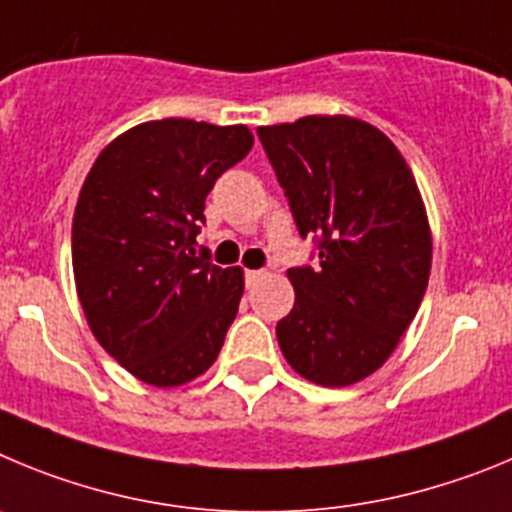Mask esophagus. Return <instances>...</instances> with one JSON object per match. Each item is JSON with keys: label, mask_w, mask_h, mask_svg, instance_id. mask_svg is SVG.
<instances>
[{"label": "esophagus", "mask_w": 512, "mask_h": 512, "mask_svg": "<svg viewBox=\"0 0 512 512\" xmlns=\"http://www.w3.org/2000/svg\"><path fill=\"white\" fill-rule=\"evenodd\" d=\"M262 278H265V270H247L245 273L247 285H255L257 280H262Z\"/></svg>", "instance_id": "1"}]
</instances>
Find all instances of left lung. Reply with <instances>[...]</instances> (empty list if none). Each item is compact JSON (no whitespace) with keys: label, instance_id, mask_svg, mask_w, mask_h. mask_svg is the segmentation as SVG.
Masks as SVG:
<instances>
[{"label":"left lung","instance_id":"1","mask_svg":"<svg viewBox=\"0 0 512 512\" xmlns=\"http://www.w3.org/2000/svg\"><path fill=\"white\" fill-rule=\"evenodd\" d=\"M301 237L319 267H293V311L278 321L288 365L347 388L388 362L431 273V227L411 168L388 135L347 114L257 127Z\"/></svg>","mask_w":512,"mask_h":512}]
</instances>
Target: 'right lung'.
<instances>
[{
    "label": "right lung",
    "mask_w": 512,
    "mask_h": 512,
    "mask_svg": "<svg viewBox=\"0 0 512 512\" xmlns=\"http://www.w3.org/2000/svg\"><path fill=\"white\" fill-rule=\"evenodd\" d=\"M245 124L153 119L114 137L73 214V278L96 342L153 388L204 375L245 293L242 267L193 242L216 178L252 150Z\"/></svg>",
    "instance_id": "add662e5"
}]
</instances>
